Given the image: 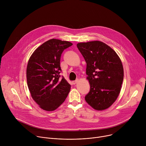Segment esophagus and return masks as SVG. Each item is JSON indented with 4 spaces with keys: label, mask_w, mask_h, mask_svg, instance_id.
<instances>
[{
    "label": "esophagus",
    "mask_w": 146,
    "mask_h": 146,
    "mask_svg": "<svg viewBox=\"0 0 146 146\" xmlns=\"http://www.w3.org/2000/svg\"><path fill=\"white\" fill-rule=\"evenodd\" d=\"M77 81H78V79H77V80H74V81H72V84H76V83L77 82Z\"/></svg>",
    "instance_id": "34e87169"
}]
</instances>
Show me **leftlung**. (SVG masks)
<instances>
[{
  "label": "left lung",
  "instance_id": "8db88e82",
  "mask_svg": "<svg viewBox=\"0 0 146 146\" xmlns=\"http://www.w3.org/2000/svg\"><path fill=\"white\" fill-rule=\"evenodd\" d=\"M77 47L86 63L90 91L86 101L96 110L111 106L118 96L123 79V69L117 53L100 41L79 43Z\"/></svg>",
  "mask_w": 146,
  "mask_h": 146
}]
</instances>
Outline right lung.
<instances>
[{
    "label": "right lung",
    "mask_w": 146,
    "mask_h": 146,
    "mask_svg": "<svg viewBox=\"0 0 146 146\" xmlns=\"http://www.w3.org/2000/svg\"><path fill=\"white\" fill-rule=\"evenodd\" d=\"M73 44L52 38L39 46L31 56L27 68V84L31 96L46 111L56 109L65 100L71 86L64 77L60 60L62 52Z\"/></svg>",
    "instance_id": "obj_1"
}]
</instances>
